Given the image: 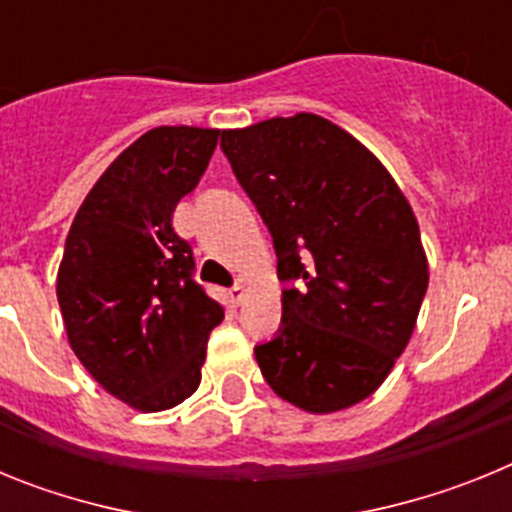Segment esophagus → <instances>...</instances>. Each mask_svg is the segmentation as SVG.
I'll use <instances>...</instances> for the list:
<instances>
[{"label": "esophagus", "instance_id": "esophagus-1", "mask_svg": "<svg viewBox=\"0 0 512 512\" xmlns=\"http://www.w3.org/2000/svg\"><path fill=\"white\" fill-rule=\"evenodd\" d=\"M246 279H238V282L233 284V287H230V300L235 302V305H241L243 302V297H246Z\"/></svg>", "mask_w": 512, "mask_h": 512}]
</instances>
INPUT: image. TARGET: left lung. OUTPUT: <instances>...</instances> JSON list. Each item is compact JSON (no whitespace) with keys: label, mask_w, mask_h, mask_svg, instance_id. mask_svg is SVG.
<instances>
[{"label":"left lung","mask_w":512,"mask_h":512,"mask_svg":"<svg viewBox=\"0 0 512 512\" xmlns=\"http://www.w3.org/2000/svg\"><path fill=\"white\" fill-rule=\"evenodd\" d=\"M277 251L282 325L253 348L282 400L336 413L366 400L405 351L428 289L418 220L354 135L310 112L223 130Z\"/></svg>","instance_id":"1"}]
</instances>
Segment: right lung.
<instances>
[{"label": "right lung", "instance_id": "add662e5", "mask_svg": "<svg viewBox=\"0 0 512 512\" xmlns=\"http://www.w3.org/2000/svg\"><path fill=\"white\" fill-rule=\"evenodd\" d=\"M220 130L153 128L107 166L71 223L56 295L76 359L143 413L187 400L223 307L194 282L171 225L205 174Z\"/></svg>", "mask_w": 512, "mask_h": 512}]
</instances>
